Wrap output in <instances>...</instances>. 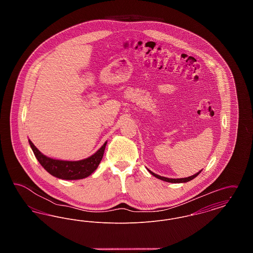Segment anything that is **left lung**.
<instances>
[{"label":"left lung","instance_id":"obj_1","mask_svg":"<svg viewBox=\"0 0 253 253\" xmlns=\"http://www.w3.org/2000/svg\"><path fill=\"white\" fill-rule=\"evenodd\" d=\"M154 176H156L157 178L158 179H160V180L166 181V182H169V183H185V182H188V181L193 180L194 177H196L200 172H201V170L199 171V172H197V173H195V174H193L192 176H189V177H186V178H177V179H173V178H167V177H164V176H160V175H158V174H156V173H154L153 171H151L150 169H148Z\"/></svg>","mask_w":253,"mask_h":253}]
</instances>
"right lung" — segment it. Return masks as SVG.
Listing matches in <instances>:
<instances>
[{
    "instance_id": "add662e5",
    "label": "right lung",
    "mask_w": 253,
    "mask_h": 253,
    "mask_svg": "<svg viewBox=\"0 0 253 253\" xmlns=\"http://www.w3.org/2000/svg\"><path fill=\"white\" fill-rule=\"evenodd\" d=\"M28 141L40 164L53 176L60 179H65V180L83 179L89 176L92 172H94L102 159L105 146L107 143L105 142L96 154H94L92 157H88L86 159L80 160V161H63V160H56V159L43 156L37 149L35 145L33 144L30 140Z\"/></svg>"
}]
</instances>
